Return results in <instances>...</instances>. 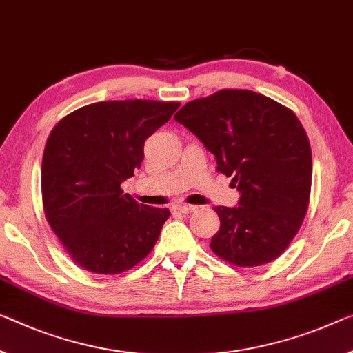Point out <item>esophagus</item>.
<instances>
[{"mask_svg":"<svg viewBox=\"0 0 353 353\" xmlns=\"http://www.w3.org/2000/svg\"><path fill=\"white\" fill-rule=\"evenodd\" d=\"M172 208L175 211H180V213H191L197 207H194V205H188V203H175L172 205Z\"/></svg>","mask_w":353,"mask_h":353,"instance_id":"1","label":"esophagus"}]
</instances>
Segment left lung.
Here are the masks:
<instances>
[{
  "instance_id": "obj_1",
  "label": "left lung",
  "mask_w": 353,
  "mask_h": 353,
  "mask_svg": "<svg viewBox=\"0 0 353 353\" xmlns=\"http://www.w3.org/2000/svg\"><path fill=\"white\" fill-rule=\"evenodd\" d=\"M173 118L197 135L241 194L238 207L213 208L221 221L213 252L236 267L278 259L300 230L311 195V145L295 113L254 91L221 90Z\"/></svg>"
}]
</instances>
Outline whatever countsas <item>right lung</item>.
<instances>
[{
	"label": "right lung",
	"mask_w": 353,
	"mask_h": 353,
	"mask_svg": "<svg viewBox=\"0 0 353 353\" xmlns=\"http://www.w3.org/2000/svg\"><path fill=\"white\" fill-rule=\"evenodd\" d=\"M180 102L105 101L64 117L42 156V205L48 225L79 267L120 274L148 256L167 208L137 203L121 183L143 161V145Z\"/></svg>",
	"instance_id": "add662e5"
}]
</instances>
